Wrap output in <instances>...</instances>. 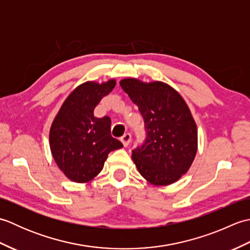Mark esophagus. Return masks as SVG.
<instances>
[{
	"label": "esophagus",
	"instance_id": "34e87169",
	"mask_svg": "<svg viewBox=\"0 0 250 250\" xmlns=\"http://www.w3.org/2000/svg\"><path fill=\"white\" fill-rule=\"evenodd\" d=\"M120 140H121V142H122V144H124V146L126 147V146H129V144L131 143L132 135H131L130 133H125L124 136L121 137Z\"/></svg>",
	"mask_w": 250,
	"mask_h": 250
}]
</instances>
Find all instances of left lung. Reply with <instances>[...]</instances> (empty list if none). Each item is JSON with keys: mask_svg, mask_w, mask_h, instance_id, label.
I'll return each mask as SVG.
<instances>
[{"mask_svg": "<svg viewBox=\"0 0 250 250\" xmlns=\"http://www.w3.org/2000/svg\"><path fill=\"white\" fill-rule=\"evenodd\" d=\"M120 86L144 119L146 139L132 150L140 174L157 186L177 182L188 172L198 149V130L188 105L176 90L161 82L125 78Z\"/></svg>", "mask_w": 250, "mask_h": 250, "instance_id": "8db88e82", "label": "left lung"}]
</instances>
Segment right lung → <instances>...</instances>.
<instances>
[{
    "mask_svg": "<svg viewBox=\"0 0 250 250\" xmlns=\"http://www.w3.org/2000/svg\"><path fill=\"white\" fill-rule=\"evenodd\" d=\"M116 84L115 79L78 86L62 104L52 122L49 144L57 166L75 183H88L102 171L108 153L121 142L110 135V118H97L93 110Z\"/></svg>",
    "mask_w": 250,
    "mask_h": 250,
    "instance_id": "right-lung-1",
    "label": "right lung"
}]
</instances>
